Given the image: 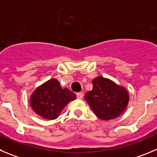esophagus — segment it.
Segmentation results:
<instances>
[{"label":"esophagus","mask_w":157,"mask_h":157,"mask_svg":"<svg viewBox=\"0 0 157 157\" xmlns=\"http://www.w3.org/2000/svg\"><path fill=\"white\" fill-rule=\"evenodd\" d=\"M83 97V92H79V93L77 94V98L78 99H82Z\"/></svg>","instance_id":"esophagus-1"}]
</instances>
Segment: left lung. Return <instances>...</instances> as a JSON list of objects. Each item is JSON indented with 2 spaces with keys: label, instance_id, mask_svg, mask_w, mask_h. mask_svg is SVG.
Masks as SVG:
<instances>
[{
  "label": "left lung",
  "instance_id": "1",
  "mask_svg": "<svg viewBox=\"0 0 157 157\" xmlns=\"http://www.w3.org/2000/svg\"><path fill=\"white\" fill-rule=\"evenodd\" d=\"M92 83L93 89L85 94L84 98L95 115L102 120L114 119L119 116L129 100L126 89L103 77L94 79Z\"/></svg>",
  "mask_w": 157,
  "mask_h": 157
}]
</instances>
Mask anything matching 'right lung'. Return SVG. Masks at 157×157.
I'll return each mask as SVG.
<instances>
[{
	"instance_id": "right-lung-1",
	"label": "right lung",
	"mask_w": 157,
	"mask_h": 157,
	"mask_svg": "<svg viewBox=\"0 0 157 157\" xmlns=\"http://www.w3.org/2000/svg\"><path fill=\"white\" fill-rule=\"evenodd\" d=\"M76 99L75 94L63 89L58 80L51 79L38 87L31 96L30 105L35 112L46 119H56L64 107Z\"/></svg>"
}]
</instances>
